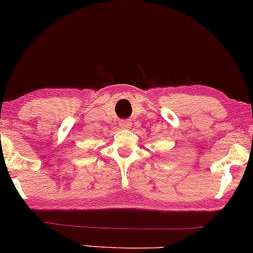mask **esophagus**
Wrapping results in <instances>:
<instances>
[{"mask_svg":"<svg viewBox=\"0 0 253 253\" xmlns=\"http://www.w3.org/2000/svg\"><path fill=\"white\" fill-rule=\"evenodd\" d=\"M130 126H131V124L127 122V121H121V122H120V127H121V129L127 130V129H130Z\"/></svg>","mask_w":253,"mask_h":253,"instance_id":"1","label":"esophagus"}]
</instances>
